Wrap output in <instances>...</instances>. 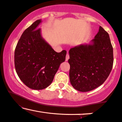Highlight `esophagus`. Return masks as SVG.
<instances>
[{
    "label": "esophagus",
    "mask_w": 122,
    "mask_h": 122,
    "mask_svg": "<svg viewBox=\"0 0 122 122\" xmlns=\"http://www.w3.org/2000/svg\"><path fill=\"white\" fill-rule=\"evenodd\" d=\"M69 54H68V53H67L66 56V58H65V61H68V60H69Z\"/></svg>",
    "instance_id": "esophagus-1"
}]
</instances>
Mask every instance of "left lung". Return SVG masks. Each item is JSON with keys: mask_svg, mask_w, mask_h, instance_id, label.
<instances>
[{"mask_svg": "<svg viewBox=\"0 0 122 122\" xmlns=\"http://www.w3.org/2000/svg\"><path fill=\"white\" fill-rule=\"evenodd\" d=\"M69 54L70 81L80 92L90 91L103 84L112 68V46L101 26L90 43L71 48Z\"/></svg>", "mask_w": 122, "mask_h": 122, "instance_id": "left-lung-1", "label": "left lung"}]
</instances>
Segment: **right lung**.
<instances>
[{
    "label": "right lung",
    "mask_w": 122,
    "mask_h": 122,
    "mask_svg": "<svg viewBox=\"0 0 122 122\" xmlns=\"http://www.w3.org/2000/svg\"><path fill=\"white\" fill-rule=\"evenodd\" d=\"M41 19L24 31L16 45L14 63L16 73L26 86L41 90L51 84L66 51L57 53L42 37L38 27Z\"/></svg>",
    "instance_id": "right-lung-1"
}]
</instances>
